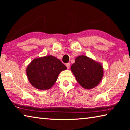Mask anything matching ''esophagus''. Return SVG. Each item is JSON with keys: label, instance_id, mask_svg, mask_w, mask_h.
Wrapping results in <instances>:
<instances>
[{"label": "esophagus", "instance_id": "esophagus-1", "mask_svg": "<svg viewBox=\"0 0 130 130\" xmlns=\"http://www.w3.org/2000/svg\"><path fill=\"white\" fill-rule=\"evenodd\" d=\"M66 66H67L68 69H69V68H70V63H67V64H66Z\"/></svg>", "mask_w": 130, "mask_h": 130}]
</instances>
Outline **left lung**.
<instances>
[{"label":"left lung","instance_id":"1","mask_svg":"<svg viewBox=\"0 0 130 130\" xmlns=\"http://www.w3.org/2000/svg\"><path fill=\"white\" fill-rule=\"evenodd\" d=\"M70 69L79 84L87 89L98 86L104 74L102 63L84 55L76 57Z\"/></svg>","mask_w":130,"mask_h":130}]
</instances>
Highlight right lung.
<instances>
[{
  "label": "right lung",
  "mask_w": 130,
  "mask_h": 130,
  "mask_svg": "<svg viewBox=\"0 0 130 130\" xmlns=\"http://www.w3.org/2000/svg\"><path fill=\"white\" fill-rule=\"evenodd\" d=\"M67 69L59 59L50 55L34 58L27 67L26 74L32 86L47 90L53 86L60 72Z\"/></svg>",
  "instance_id": "obj_1"
}]
</instances>
